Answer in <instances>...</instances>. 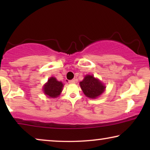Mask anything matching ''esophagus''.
Here are the masks:
<instances>
[{
	"label": "esophagus",
	"instance_id": "obj_1",
	"mask_svg": "<svg viewBox=\"0 0 150 150\" xmlns=\"http://www.w3.org/2000/svg\"><path fill=\"white\" fill-rule=\"evenodd\" d=\"M76 83V80L73 79V80H71V81H69V83H71V84H74Z\"/></svg>",
	"mask_w": 150,
	"mask_h": 150
}]
</instances>
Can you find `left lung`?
Masks as SVG:
<instances>
[{
    "instance_id": "8db88e82",
    "label": "left lung",
    "mask_w": 150,
    "mask_h": 150,
    "mask_svg": "<svg viewBox=\"0 0 150 150\" xmlns=\"http://www.w3.org/2000/svg\"><path fill=\"white\" fill-rule=\"evenodd\" d=\"M80 85L83 93L88 98H96L101 95L104 91L105 87L99 80L96 79L91 75H87Z\"/></svg>"
}]
</instances>
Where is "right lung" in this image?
Returning <instances> with one entry per match:
<instances>
[{"mask_svg":"<svg viewBox=\"0 0 150 150\" xmlns=\"http://www.w3.org/2000/svg\"><path fill=\"white\" fill-rule=\"evenodd\" d=\"M63 85L61 82L57 81L54 77H51L44 87V93L50 98H56L60 95Z\"/></svg>","mask_w":150,"mask_h":150,"instance_id":"right-lung-1","label":"right lung"}]
</instances>
